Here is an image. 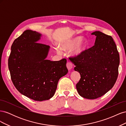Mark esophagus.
Here are the masks:
<instances>
[{
    "label": "esophagus",
    "instance_id": "esophagus-1",
    "mask_svg": "<svg viewBox=\"0 0 126 126\" xmlns=\"http://www.w3.org/2000/svg\"><path fill=\"white\" fill-rule=\"evenodd\" d=\"M66 66H67V67L68 70H70L71 68H72V64L70 62H67Z\"/></svg>",
    "mask_w": 126,
    "mask_h": 126
}]
</instances>
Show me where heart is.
Masks as SVG:
<instances>
[{
  "label": "heart",
  "mask_w": 126,
  "mask_h": 126,
  "mask_svg": "<svg viewBox=\"0 0 126 126\" xmlns=\"http://www.w3.org/2000/svg\"><path fill=\"white\" fill-rule=\"evenodd\" d=\"M87 45V41L85 39H81V37H77L64 42L61 46V47L63 50H68L73 48L76 45L71 51V54L74 56H78L85 50Z\"/></svg>",
  "instance_id": "heart-1"
}]
</instances>
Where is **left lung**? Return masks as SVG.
Here are the masks:
<instances>
[{"label":"left lung","instance_id":"obj_1","mask_svg":"<svg viewBox=\"0 0 126 126\" xmlns=\"http://www.w3.org/2000/svg\"><path fill=\"white\" fill-rule=\"evenodd\" d=\"M94 45L80 55L70 57L75 70L80 74L76 85L80 96L89 99L100 97L111 89L117 80L119 54L111 36L96 31Z\"/></svg>","mask_w":126,"mask_h":126}]
</instances>
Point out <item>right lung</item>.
I'll return each mask as SVG.
<instances>
[{"label": "right lung", "instance_id": "obj_1", "mask_svg": "<svg viewBox=\"0 0 126 126\" xmlns=\"http://www.w3.org/2000/svg\"><path fill=\"white\" fill-rule=\"evenodd\" d=\"M41 34L26 30L11 47L8 68L11 80L19 92L35 101L52 98L59 79L68 71L67 60H46L50 47L38 43Z\"/></svg>", "mask_w": 126, "mask_h": 126}]
</instances>
